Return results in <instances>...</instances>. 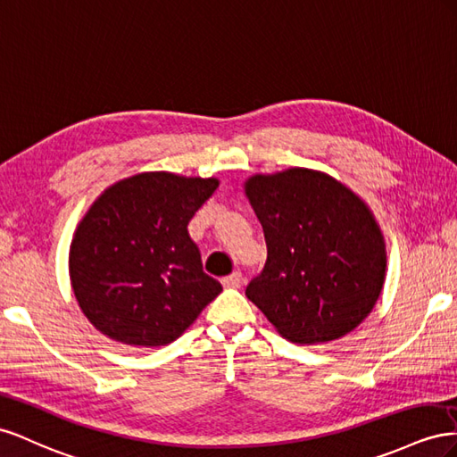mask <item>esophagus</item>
<instances>
[{
	"label": "esophagus",
	"mask_w": 457,
	"mask_h": 457,
	"mask_svg": "<svg viewBox=\"0 0 457 457\" xmlns=\"http://www.w3.org/2000/svg\"><path fill=\"white\" fill-rule=\"evenodd\" d=\"M221 285H224L226 289H239V287L243 285V276H241V271H233L231 276H228V278L221 279Z\"/></svg>",
	"instance_id": "1"
}]
</instances>
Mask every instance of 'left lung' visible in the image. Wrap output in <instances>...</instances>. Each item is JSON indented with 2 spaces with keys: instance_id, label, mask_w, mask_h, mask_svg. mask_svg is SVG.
<instances>
[{
  "instance_id": "8db88e82",
  "label": "left lung",
  "mask_w": 457,
  "mask_h": 457,
  "mask_svg": "<svg viewBox=\"0 0 457 457\" xmlns=\"http://www.w3.org/2000/svg\"><path fill=\"white\" fill-rule=\"evenodd\" d=\"M268 258L246 287L276 331L296 345L337 341L366 320L383 291L386 246L371 208L312 168L254 174L243 184Z\"/></svg>"
}]
</instances>
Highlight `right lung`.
<instances>
[{
	"mask_svg": "<svg viewBox=\"0 0 457 457\" xmlns=\"http://www.w3.org/2000/svg\"><path fill=\"white\" fill-rule=\"evenodd\" d=\"M218 186V178L141 172L91 203L71 243L69 276L99 333L129 346L170 345L220 295L187 231Z\"/></svg>",
	"mask_w": 457,
	"mask_h": 457,
	"instance_id": "1",
	"label": "right lung"
}]
</instances>
